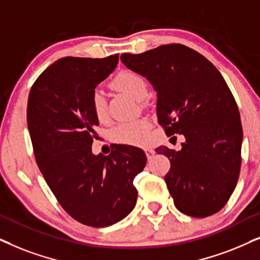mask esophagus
<instances>
[{"mask_svg": "<svg viewBox=\"0 0 260 260\" xmlns=\"http://www.w3.org/2000/svg\"><path fill=\"white\" fill-rule=\"evenodd\" d=\"M145 152H146V155H147V158H148V159H151L152 157H153L154 151L152 150L151 147H145Z\"/></svg>", "mask_w": 260, "mask_h": 260, "instance_id": "esophagus-1", "label": "esophagus"}]
</instances>
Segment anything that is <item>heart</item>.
Masks as SVG:
<instances>
[{
    "label": "heart",
    "instance_id": "1",
    "mask_svg": "<svg viewBox=\"0 0 260 260\" xmlns=\"http://www.w3.org/2000/svg\"><path fill=\"white\" fill-rule=\"evenodd\" d=\"M113 85L136 100H143L147 95L146 81L139 74L123 71L116 76ZM91 108L96 119L103 121L107 117L106 100L100 90H95L91 98ZM148 122L146 120H134L122 122L114 129V139L121 144H141L146 139Z\"/></svg>",
    "mask_w": 260,
    "mask_h": 260
}]
</instances>
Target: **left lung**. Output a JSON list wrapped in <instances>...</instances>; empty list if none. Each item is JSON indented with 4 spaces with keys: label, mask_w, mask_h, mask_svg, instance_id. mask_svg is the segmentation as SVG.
I'll use <instances>...</instances> for the list:
<instances>
[{
    "label": "left lung",
    "mask_w": 260,
    "mask_h": 260,
    "mask_svg": "<svg viewBox=\"0 0 260 260\" xmlns=\"http://www.w3.org/2000/svg\"><path fill=\"white\" fill-rule=\"evenodd\" d=\"M121 61L153 86L166 136L185 138L179 151L155 148L170 159L165 183L176 208L193 217L217 213L237 185L243 144L240 114L222 75L181 44L123 53Z\"/></svg>",
    "instance_id": "obj_1"
}]
</instances>
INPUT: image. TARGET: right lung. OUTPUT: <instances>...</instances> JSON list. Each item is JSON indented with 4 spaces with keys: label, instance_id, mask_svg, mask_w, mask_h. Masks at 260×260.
Wrapping results in <instances>:
<instances>
[{
    "label": "right lung",
    "instance_id": "obj_1",
    "mask_svg": "<svg viewBox=\"0 0 260 260\" xmlns=\"http://www.w3.org/2000/svg\"><path fill=\"white\" fill-rule=\"evenodd\" d=\"M117 63L119 54L60 58L38 77L27 105L45 181L69 215L91 227L112 226L132 212L138 197L133 181L147 160L141 148L129 145H117L109 155L91 151L99 126L92 94Z\"/></svg>",
    "mask_w": 260,
    "mask_h": 260
}]
</instances>
